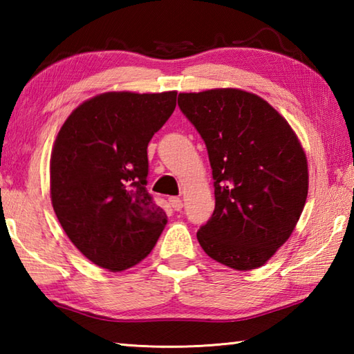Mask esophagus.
I'll return each instance as SVG.
<instances>
[{
    "label": "esophagus",
    "mask_w": 354,
    "mask_h": 354,
    "mask_svg": "<svg viewBox=\"0 0 354 354\" xmlns=\"http://www.w3.org/2000/svg\"><path fill=\"white\" fill-rule=\"evenodd\" d=\"M169 201H170V205H171L173 209H175V211H181V209H183V201H181V198H178V196H171Z\"/></svg>",
    "instance_id": "esophagus-1"
}]
</instances>
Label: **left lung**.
I'll use <instances>...</instances> for the list:
<instances>
[{
    "mask_svg": "<svg viewBox=\"0 0 354 354\" xmlns=\"http://www.w3.org/2000/svg\"><path fill=\"white\" fill-rule=\"evenodd\" d=\"M178 106L207 148L215 209L196 239L234 270L266 263L290 237L308 196V162L289 123L254 93H179Z\"/></svg>",
    "mask_w": 354,
    "mask_h": 354,
    "instance_id": "1",
    "label": "left lung"
}]
</instances>
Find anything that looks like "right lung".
I'll return each instance as SVG.
<instances>
[{"instance_id": "right-lung-1", "label": "right lung", "mask_w": 354, "mask_h": 354, "mask_svg": "<svg viewBox=\"0 0 354 354\" xmlns=\"http://www.w3.org/2000/svg\"><path fill=\"white\" fill-rule=\"evenodd\" d=\"M175 107L176 92H107L77 106L59 131L53 209L75 247L107 270L145 259L167 225L147 190V148Z\"/></svg>"}]
</instances>
